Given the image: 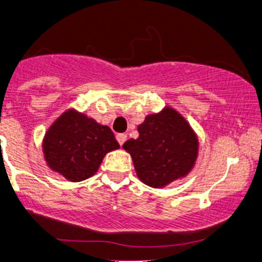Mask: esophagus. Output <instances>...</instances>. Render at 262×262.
Segmentation results:
<instances>
[{
  "mask_svg": "<svg viewBox=\"0 0 262 262\" xmlns=\"http://www.w3.org/2000/svg\"><path fill=\"white\" fill-rule=\"evenodd\" d=\"M116 139H117V142L120 143V146H123L124 142H125V141H126V134H124V133L117 134Z\"/></svg>",
  "mask_w": 262,
  "mask_h": 262,
  "instance_id": "1",
  "label": "esophagus"
}]
</instances>
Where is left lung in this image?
Here are the masks:
<instances>
[{
    "label": "left lung",
    "instance_id": "left-lung-1",
    "mask_svg": "<svg viewBox=\"0 0 262 262\" xmlns=\"http://www.w3.org/2000/svg\"><path fill=\"white\" fill-rule=\"evenodd\" d=\"M138 133V138L128 139L123 148L130 154L137 176L147 186L161 189L191 172L199 142L186 119L176 110L165 107L146 116Z\"/></svg>",
    "mask_w": 262,
    "mask_h": 262
}]
</instances>
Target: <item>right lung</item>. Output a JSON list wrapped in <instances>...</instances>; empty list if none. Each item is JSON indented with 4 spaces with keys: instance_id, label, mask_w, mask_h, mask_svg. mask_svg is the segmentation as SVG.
<instances>
[{
    "instance_id": "right-lung-1",
    "label": "right lung",
    "mask_w": 262,
    "mask_h": 262,
    "mask_svg": "<svg viewBox=\"0 0 262 262\" xmlns=\"http://www.w3.org/2000/svg\"><path fill=\"white\" fill-rule=\"evenodd\" d=\"M119 147L108 126L76 110L63 112L48 129L42 142L46 164L71 182L94 176L106 154Z\"/></svg>"
}]
</instances>
